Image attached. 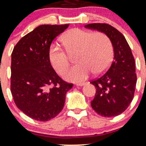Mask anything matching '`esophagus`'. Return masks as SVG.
Returning <instances> with one entry per match:
<instances>
[{
    "instance_id": "obj_1",
    "label": "esophagus",
    "mask_w": 146,
    "mask_h": 146,
    "mask_svg": "<svg viewBox=\"0 0 146 146\" xmlns=\"http://www.w3.org/2000/svg\"><path fill=\"white\" fill-rule=\"evenodd\" d=\"M86 82H80V83H76V86H80V87H82V86H84Z\"/></svg>"
}]
</instances>
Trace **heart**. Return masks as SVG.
<instances>
[{"instance_id":"1","label":"heart","mask_w":146,"mask_h":146,"mask_svg":"<svg viewBox=\"0 0 146 146\" xmlns=\"http://www.w3.org/2000/svg\"><path fill=\"white\" fill-rule=\"evenodd\" d=\"M62 42L69 55L76 53L78 64L66 70L64 78L72 82H81L91 73L100 74L105 72L112 61L114 50L110 38L103 32H93L73 28L62 38ZM48 58L54 69L61 74L70 65V56L62 48L51 46Z\"/></svg>"}]
</instances>
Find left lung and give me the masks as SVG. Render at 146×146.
<instances>
[{
    "mask_svg": "<svg viewBox=\"0 0 146 146\" xmlns=\"http://www.w3.org/2000/svg\"><path fill=\"white\" fill-rule=\"evenodd\" d=\"M84 27L106 34L111 41L114 53L108 71L91 82L96 88L91 107L102 116H118L127 110L134 97L137 75L133 55L125 36L113 26L98 23Z\"/></svg>",
    "mask_w": 146,
    "mask_h": 146,
    "instance_id": "obj_1",
    "label": "left lung"
}]
</instances>
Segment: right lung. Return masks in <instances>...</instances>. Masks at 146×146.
Segmentation results:
<instances>
[{
    "mask_svg": "<svg viewBox=\"0 0 146 146\" xmlns=\"http://www.w3.org/2000/svg\"><path fill=\"white\" fill-rule=\"evenodd\" d=\"M68 26H38L21 38L13 50L11 91L17 107L32 119L45 122L55 118L73 86L57 74L48 58L51 42Z\"/></svg>",
    "mask_w": 146,
    "mask_h": 146,
    "instance_id": "add662e5",
    "label": "right lung"
}]
</instances>
